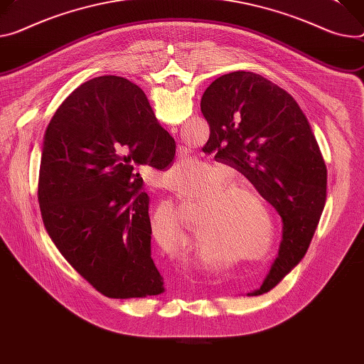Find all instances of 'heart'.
<instances>
[{
	"label": "heart",
	"instance_id": "obj_1",
	"mask_svg": "<svg viewBox=\"0 0 364 364\" xmlns=\"http://www.w3.org/2000/svg\"><path fill=\"white\" fill-rule=\"evenodd\" d=\"M199 173V161L183 159L167 170L165 181L171 190L181 193ZM230 180L232 174L226 168L212 167L205 181V186L213 190L205 197V203L200 208L196 222L197 241L194 242L197 267L203 273L225 270L226 262L223 259L230 248L259 250L262 245V237L255 229L257 223H254L250 213V203L259 206L262 197L251 184ZM176 234H178V229ZM152 238L162 248H167V242L158 240L155 234H152Z\"/></svg>",
	"mask_w": 364,
	"mask_h": 364
}]
</instances>
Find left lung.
<instances>
[{"mask_svg":"<svg viewBox=\"0 0 364 364\" xmlns=\"http://www.w3.org/2000/svg\"><path fill=\"white\" fill-rule=\"evenodd\" d=\"M215 158L244 174L283 219L279 257L261 287L270 291L305 257L326 200V167L294 98L258 74L216 78L202 97ZM206 148V146H205Z\"/></svg>","mask_w":364,"mask_h":364,"instance_id":"left-lung-1","label":"left lung"}]
</instances>
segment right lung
<instances>
[{
    "instance_id": "1",
    "label": "right lung",
    "mask_w": 364,
    "mask_h": 364,
    "mask_svg": "<svg viewBox=\"0 0 364 364\" xmlns=\"http://www.w3.org/2000/svg\"><path fill=\"white\" fill-rule=\"evenodd\" d=\"M176 142L145 92L114 75L75 88L46 127L39 206L71 266L112 299L164 291L151 257L149 197L136 168H167Z\"/></svg>"
}]
</instances>
